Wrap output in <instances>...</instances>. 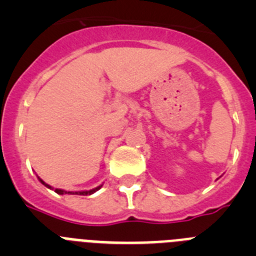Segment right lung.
<instances>
[{
    "label": "right lung",
    "instance_id": "right-lung-1",
    "mask_svg": "<svg viewBox=\"0 0 256 256\" xmlns=\"http://www.w3.org/2000/svg\"><path fill=\"white\" fill-rule=\"evenodd\" d=\"M40 183H44V186H46V187H48V188L54 190L51 186H48V184H46V183H44V180H40ZM101 187H102V184H101V186H98V187H96V188H94V190H90V191H78V192L64 191V190L55 188V192H56V194H58V195H64V194H68V195H83V196L86 195V196H87V195H92V194H94V192H96V191H98V190H100Z\"/></svg>",
    "mask_w": 256,
    "mask_h": 256
}]
</instances>
